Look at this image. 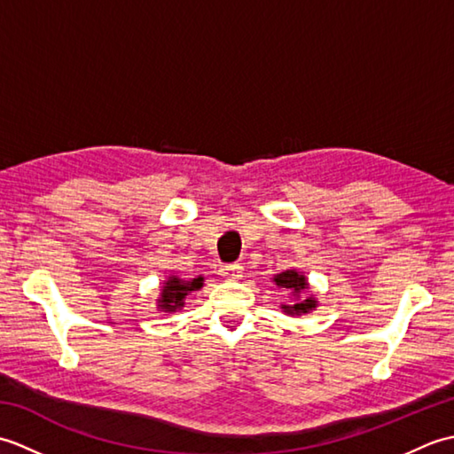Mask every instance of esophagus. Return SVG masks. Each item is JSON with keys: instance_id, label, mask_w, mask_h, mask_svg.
<instances>
[{"instance_id": "1", "label": "esophagus", "mask_w": 454, "mask_h": 454, "mask_svg": "<svg viewBox=\"0 0 454 454\" xmlns=\"http://www.w3.org/2000/svg\"><path fill=\"white\" fill-rule=\"evenodd\" d=\"M242 273H244V267L239 263H228V265H222L220 269V275L230 278V281H236V278L242 277Z\"/></svg>"}]
</instances>
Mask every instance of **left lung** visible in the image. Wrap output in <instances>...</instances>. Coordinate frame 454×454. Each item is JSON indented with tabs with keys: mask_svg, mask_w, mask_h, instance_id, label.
<instances>
[{
	"mask_svg": "<svg viewBox=\"0 0 454 454\" xmlns=\"http://www.w3.org/2000/svg\"><path fill=\"white\" fill-rule=\"evenodd\" d=\"M275 283H277V286H281V288H286V291H291L294 296H298V293L301 291H304V288L308 286L306 285V278H304V275H298L296 271H285V273H281V275H277L275 277ZM312 308H316V301L314 298H306V301H302V302H296V304H283V310L286 312V314H306L308 310H312Z\"/></svg>",
	"mask_w": 454,
	"mask_h": 454,
	"instance_id": "1",
	"label": "left lung"
}]
</instances>
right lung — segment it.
Instances as JSON below:
<instances>
[{"mask_svg": "<svg viewBox=\"0 0 454 454\" xmlns=\"http://www.w3.org/2000/svg\"><path fill=\"white\" fill-rule=\"evenodd\" d=\"M202 286V277L192 278V281H183L179 277H169V281L161 288L160 306L166 312H176L185 304V296L191 291H199Z\"/></svg>", "mask_w": 454, "mask_h": 454, "instance_id": "right-lung-1", "label": "right lung"}]
</instances>
